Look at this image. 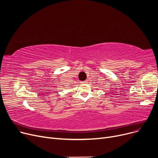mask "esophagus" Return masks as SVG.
Instances as JSON below:
<instances>
[{
  "label": "esophagus",
  "mask_w": 158,
  "mask_h": 158,
  "mask_svg": "<svg viewBox=\"0 0 158 158\" xmlns=\"http://www.w3.org/2000/svg\"><path fill=\"white\" fill-rule=\"evenodd\" d=\"M87 82H88V81H87V80L83 81H81V83H82V84H86V83H87Z\"/></svg>",
  "instance_id": "1"
}]
</instances>
